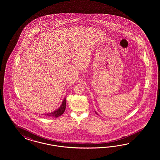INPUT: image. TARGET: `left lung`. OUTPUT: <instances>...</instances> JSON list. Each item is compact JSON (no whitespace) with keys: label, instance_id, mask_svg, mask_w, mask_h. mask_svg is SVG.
Returning a JSON list of instances; mask_svg holds the SVG:
<instances>
[{"label":"left lung","instance_id":"1","mask_svg":"<svg viewBox=\"0 0 160 160\" xmlns=\"http://www.w3.org/2000/svg\"><path fill=\"white\" fill-rule=\"evenodd\" d=\"M96 112V114H97V115H98V114H97V112Z\"/></svg>","mask_w":160,"mask_h":160}]
</instances>
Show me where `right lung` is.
Here are the masks:
<instances>
[{
  "label": "right lung",
  "instance_id": "1",
  "mask_svg": "<svg viewBox=\"0 0 160 160\" xmlns=\"http://www.w3.org/2000/svg\"><path fill=\"white\" fill-rule=\"evenodd\" d=\"M66 98H64L63 99V102L62 105L58 108V110H55L53 112H51L50 113L45 114H44V116L48 117H58L62 115L63 112L65 111L66 109Z\"/></svg>",
  "mask_w": 160,
  "mask_h": 160
}]
</instances>
